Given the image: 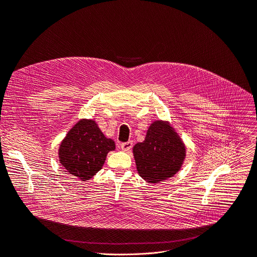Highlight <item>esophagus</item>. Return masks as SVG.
I'll return each mask as SVG.
<instances>
[{
  "label": "esophagus",
  "instance_id": "1",
  "mask_svg": "<svg viewBox=\"0 0 257 257\" xmlns=\"http://www.w3.org/2000/svg\"><path fill=\"white\" fill-rule=\"evenodd\" d=\"M132 146H133V143L130 141L120 144V148L122 151H129L132 148Z\"/></svg>",
  "mask_w": 257,
  "mask_h": 257
}]
</instances>
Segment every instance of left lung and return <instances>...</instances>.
<instances>
[{"instance_id": "obj_1", "label": "left lung", "mask_w": 257, "mask_h": 257, "mask_svg": "<svg viewBox=\"0 0 257 257\" xmlns=\"http://www.w3.org/2000/svg\"><path fill=\"white\" fill-rule=\"evenodd\" d=\"M185 152L180 138L169 125L161 120L154 121L145 141L133 147L140 175L152 184L167 180L180 170Z\"/></svg>"}]
</instances>
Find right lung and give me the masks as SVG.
Returning <instances> with one entry per match:
<instances>
[{
  "instance_id": "right-lung-1",
  "label": "right lung",
  "mask_w": 257,
  "mask_h": 257,
  "mask_svg": "<svg viewBox=\"0 0 257 257\" xmlns=\"http://www.w3.org/2000/svg\"><path fill=\"white\" fill-rule=\"evenodd\" d=\"M114 149V142L103 135L94 120L82 119L62 142L59 156L67 172L85 182L102 169L107 153Z\"/></svg>"
}]
</instances>
